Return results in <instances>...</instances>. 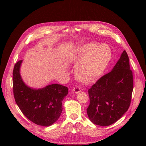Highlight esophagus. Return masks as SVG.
Returning a JSON list of instances; mask_svg holds the SVG:
<instances>
[{"label":"esophagus","instance_id":"1","mask_svg":"<svg viewBox=\"0 0 146 146\" xmlns=\"http://www.w3.org/2000/svg\"><path fill=\"white\" fill-rule=\"evenodd\" d=\"M81 91V88L79 86H76L73 88V92L75 93H78V92Z\"/></svg>","mask_w":146,"mask_h":146}]
</instances>
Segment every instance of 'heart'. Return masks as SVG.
Masks as SVG:
<instances>
[{"instance_id": "1", "label": "heart", "mask_w": 146, "mask_h": 146, "mask_svg": "<svg viewBox=\"0 0 146 146\" xmlns=\"http://www.w3.org/2000/svg\"><path fill=\"white\" fill-rule=\"evenodd\" d=\"M111 50L105 44L97 46L90 42L82 46L72 56V61L80 62L76 69V77L83 82H91L100 77L111 58Z\"/></svg>"}]
</instances>
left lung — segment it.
Instances as JSON below:
<instances>
[{
  "mask_svg": "<svg viewBox=\"0 0 146 146\" xmlns=\"http://www.w3.org/2000/svg\"><path fill=\"white\" fill-rule=\"evenodd\" d=\"M133 90V72L129 56L123 50L111 71L88 90L90 105L86 111L90 121L101 126L116 122L129 109Z\"/></svg>",
  "mask_w": 146,
  "mask_h": 146,
  "instance_id": "obj_1",
  "label": "left lung"
}]
</instances>
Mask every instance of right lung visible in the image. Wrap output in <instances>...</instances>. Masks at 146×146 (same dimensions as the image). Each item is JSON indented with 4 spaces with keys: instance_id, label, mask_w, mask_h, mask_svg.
<instances>
[{
    "instance_id": "right-lung-1",
    "label": "right lung",
    "mask_w": 146,
    "mask_h": 146,
    "mask_svg": "<svg viewBox=\"0 0 146 146\" xmlns=\"http://www.w3.org/2000/svg\"><path fill=\"white\" fill-rule=\"evenodd\" d=\"M23 60L16 63L13 71V90L16 103L24 115L37 125L48 127L56 122L62 112V101L68 88L52 84L39 90L26 86L19 74Z\"/></svg>"
}]
</instances>
